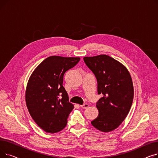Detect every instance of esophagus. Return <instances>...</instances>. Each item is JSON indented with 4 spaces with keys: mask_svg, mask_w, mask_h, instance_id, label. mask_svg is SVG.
Wrapping results in <instances>:
<instances>
[{
    "mask_svg": "<svg viewBox=\"0 0 158 158\" xmlns=\"http://www.w3.org/2000/svg\"><path fill=\"white\" fill-rule=\"evenodd\" d=\"M82 109H86V108H87V107H88V104H82V105H81L80 106Z\"/></svg>",
    "mask_w": 158,
    "mask_h": 158,
    "instance_id": "obj_1",
    "label": "esophagus"
}]
</instances>
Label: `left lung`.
Here are the masks:
<instances>
[{
  "label": "left lung",
  "mask_w": 158,
  "mask_h": 158,
  "mask_svg": "<svg viewBox=\"0 0 158 158\" xmlns=\"http://www.w3.org/2000/svg\"><path fill=\"white\" fill-rule=\"evenodd\" d=\"M84 61L97 81V118L92 121L97 129L107 132L117 128L128 114L134 97L131 75L127 69L107 55L85 57Z\"/></svg>",
  "instance_id": "left-lung-1"
}]
</instances>
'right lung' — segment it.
I'll return each mask as SVG.
<instances>
[{
	"label": "right lung",
	"mask_w": 158,
	"mask_h": 158,
	"mask_svg": "<svg viewBox=\"0 0 158 158\" xmlns=\"http://www.w3.org/2000/svg\"><path fill=\"white\" fill-rule=\"evenodd\" d=\"M79 57L50 56L33 72L28 81L26 101L32 119L45 132L65 127L74 107L63 86L64 73L79 61Z\"/></svg>",
	"instance_id": "right-lung-1"
}]
</instances>
